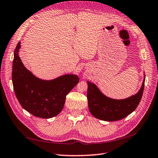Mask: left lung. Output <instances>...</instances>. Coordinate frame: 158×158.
I'll use <instances>...</instances> for the list:
<instances>
[{"label":"left lung","instance_id":"obj_1","mask_svg":"<svg viewBox=\"0 0 158 158\" xmlns=\"http://www.w3.org/2000/svg\"><path fill=\"white\" fill-rule=\"evenodd\" d=\"M144 78L139 91L123 100L106 97L94 84L87 81L88 105L90 112L97 118L106 121H118L125 118L136 109L141 99L145 85Z\"/></svg>","mask_w":158,"mask_h":158}]
</instances>
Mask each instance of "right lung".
Wrapping results in <instances>:
<instances>
[{
    "label": "right lung",
    "instance_id": "add662e5",
    "mask_svg": "<svg viewBox=\"0 0 158 158\" xmlns=\"http://www.w3.org/2000/svg\"><path fill=\"white\" fill-rule=\"evenodd\" d=\"M21 42L14 52L12 80L15 95L23 108L34 116L49 118L64 108L66 95L79 82L78 76L66 74L54 80L37 78L23 66L18 52Z\"/></svg>",
    "mask_w": 158,
    "mask_h": 158
}]
</instances>
